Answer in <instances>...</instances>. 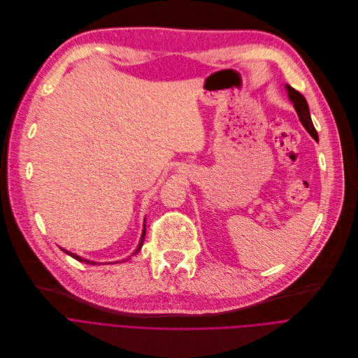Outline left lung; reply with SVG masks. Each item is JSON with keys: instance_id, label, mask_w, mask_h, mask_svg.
<instances>
[{"instance_id": "obj_1", "label": "left lung", "mask_w": 358, "mask_h": 358, "mask_svg": "<svg viewBox=\"0 0 358 358\" xmlns=\"http://www.w3.org/2000/svg\"><path fill=\"white\" fill-rule=\"evenodd\" d=\"M287 92H288V96H289V100L294 103V107L299 115V120L303 124V127L306 128V131L315 138V139H319L317 136V132L313 127V122H312V118H310V113H309V106L306 103V99L299 93L296 92L294 87H291L289 85H287Z\"/></svg>"}]
</instances>
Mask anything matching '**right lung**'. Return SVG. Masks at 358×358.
<instances>
[{"label":"right lung","mask_w":358,"mask_h":358,"mask_svg":"<svg viewBox=\"0 0 358 358\" xmlns=\"http://www.w3.org/2000/svg\"><path fill=\"white\" fill-rule=\"evenodd\" d=\"M144 238H145V224H144V230H142V237H141V241H139V244H138V247H136V250L134 251V254L132 255H135L139 250H141V247H142V243H144ZM63 250V248H62ZM67 255H70V257H73L75 259H78V261H80V262H86V264H96V262H93V261H89V259H85V258H82V257H79V255H76V254H73V252H69V251H66V250H63Z\"/></svg>","instance_id":"1"}]
</instances>
